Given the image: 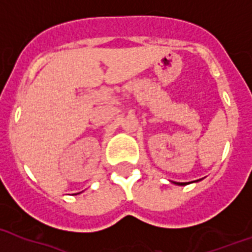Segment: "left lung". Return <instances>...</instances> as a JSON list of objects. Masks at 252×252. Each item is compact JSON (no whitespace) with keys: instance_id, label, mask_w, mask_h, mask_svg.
<instances>
[{"instance_id":"left-lung-1","label":"left lung","mask_w":252,"mask_h":252,"mask_svg":"<svg viewBox=\"0 0 252 252\" xmlns=\"http://www.w3.org/2000/svg\"><path fill=\"white\" fill-rule=\"evenodd\" d=\"M196 181H198V180H196ZM192 183H194V181H192ZM175 184H176V185H187V183H175Z\"/></svg>"}]
</instances>
